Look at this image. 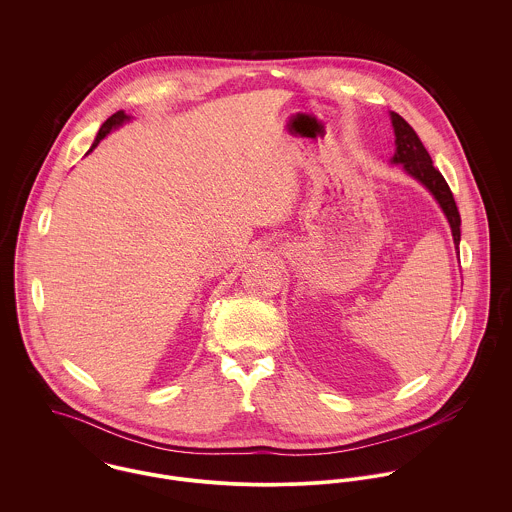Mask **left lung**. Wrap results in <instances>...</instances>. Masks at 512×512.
<instances>
[{"mask_svg": "<svg viewBox=\"0 0 512 512\" xmlns=\"http://www.w3.org/2000/svg\"><path fill=\"white\" fill-rule=\"evenodd\" d=\"M392 126H394V136H396V151L392 161L402 163L404 169L416 177L422 185L430 189V193L436 197L439 207L443 209L445 217L449 220L451 232H453V242L459 250V240H461V217L453 199V193L449 185L445 183L443 175L434 167V161L430 153L426 151L424 144L420 142L418 134L412 130V126L396 112H390Z\"/></svg>", "mask_w": 512, "mask_h": 512, "instance_id": "8db88e82", "label": "left lung"}]
</instances>
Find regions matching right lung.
<instances>
[{"label":"right lung","instance_id":"right-lung-1","mask_svg":"<svg viewBox=\"0 0 512 512\" xmlns=\"http://www.w3.org/2000/svg\"><path fill=\"white\" fill-rule=\"evenodd\" d=\"M128 120V116L120 110V112H116V114H112L104 124H102V128L98 130V136H96V140H94V144H92V147H90V151L94 149V147L98 146L100 144V140H104L106 138V134H110V130L112 128H118V126H122L124 122Z\"/></svg>","mask_w":512,"mask_h":512}]
</instances>
